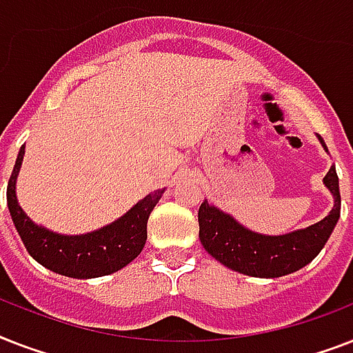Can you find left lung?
<instances>
[{
  "instance_id": "8db88e82",
  "label": "left lung",
  "mask_w": 353,
  "mask_h": 353,
  "mask_svg": "<svg viewBox=\"0 0 353 353\" xmlns=\"http://www.w3.org/2000/svg\"><path fill=\"white\" fill-rule=\"evenodd\" d=\"M317 137L328 152L321 135ZM324 185L334 196V209L330 210V214L306 229L280 236L249 231L231 214H225L205 199L198 212L199 240L210 256L241 274L276 279L295 273L321 252L341 216L339 177L335 166L324 176Z\"/></svg>"
}]
</instances>
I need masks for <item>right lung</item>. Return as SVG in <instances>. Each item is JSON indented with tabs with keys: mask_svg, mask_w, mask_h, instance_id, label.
<instances>
[{
	"mask_svg": "<svg viewBox=\"0 0 353 353\" xmlns=\"http://www.w3.org/2000/svg\"><path fill=\"white\" fill-rule=\"evenodd\" d=\"M25 146L19 148L12 176L8 179L7 203L14 227L23 241L25 249L43 268L71 279H97L106 276L139 256L146 243V223L150 212L165 190H155L141 199L126 214L88 234H57L46 227L32 223L16 198V177L23 161Z\"/></svg>",
	"mask_w": 353,
	"mask_h": 353,
	"instance_id": "right-lung-1",
	"label": "right lung"
}]
</instances>
